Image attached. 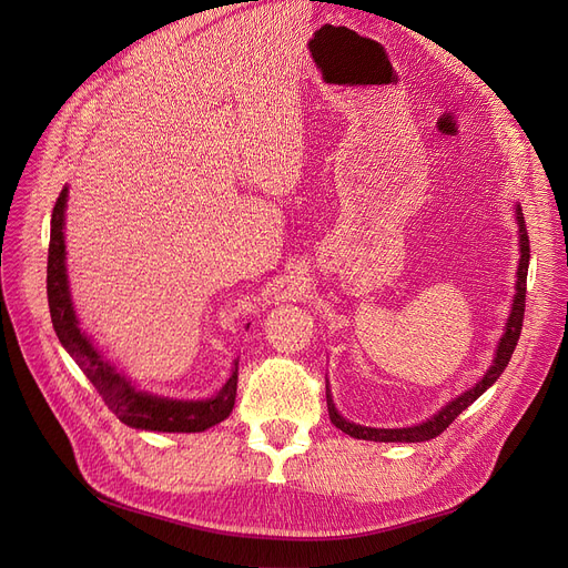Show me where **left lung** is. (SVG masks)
<instances>
[{
	"instance_id": "left-lung-1",
	"label": "left lung",
	"mask_w": 568,
	"mask_h": 568,
	"mask_svg": "<svg viewBox=\"0 0 568 568\" xmlns=\"http://www.w3.org/2000/svg\"><path fill=\"white\" fill-rule=\"evenodd\" d=\"M514 214H516V223H518V246H520V260H518V272H516V294H514V302H511V313H509V317H506L501 338H499L495 356H493V366L486 371V375L479 382H476L471 389H467L458 398L446 403L439 412H435L430 416V419L416 424V426H407V428H371V426H359L354 422H347L345 416L336 409L334 396H332V389H329V382H326V407H329V419L336 428H341L349 437L368 439V442H426V439H433V437H437L439 433L449 428L452 422L463 409H467L476 398L486 394L490 386L499 379L506 364L511 362V354H514V349L518 345V338H520L523 317H525L527 268H529V236H527L520 204L514 206Z\"/></svg>"
}]
</instances>
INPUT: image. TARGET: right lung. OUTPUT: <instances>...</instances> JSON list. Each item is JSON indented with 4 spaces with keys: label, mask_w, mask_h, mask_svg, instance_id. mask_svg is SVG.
<instances>
[{
    "label": "right lung",
    "mask_w": 568,
    "mask_h": 568,
    "mask_svg": "<svg viewBox=\"0 0 568 568\" xmlns=\"http://www.w3.org/2000/svg\"><path fill=\"white\" fill-rule=\"evenodd\" d=\"M67 202L69 186L59 193L52 221H50V248H48V306L54 334L73 362L82 368L87 379L97 386L105 405L116 414V419L135 430L154 433H202L225 422L236 398V371L234 362L230 377L212 398H170L144 392L122 371L108 362L103 352L80 329V320L73 308L69 272H67Z\"/></svg>",
    "instance_id": "add662e5"
}]
</instances>
